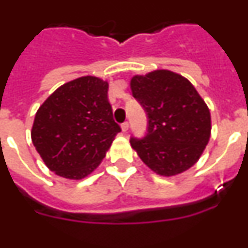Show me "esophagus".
<instances>
[{
    "label": "esophagus",
    "mask_w": 248,
    "mask_h": 248,
    "mask_svg": "<svg viewBox=\"0 0 248 248\" xmlns=\"http://www.w3.org/2000/svg\"><path fill=\"white\" fill-rule=\"evenodd\" d=\"M128 129H129V123L128 122H124L122 124V130L123 131H128Z\"/></svg>",
    "instance_id": "esophagus-1"
}]
</instances>
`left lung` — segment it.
I'll return each mask as SVG.
<instances>
[{
	"label": "left lung",
	"mask_w": 248,
	"mask_h": 248,
	"mask_svg": "<svg viewBox=\"0 0 248 248\" xmlns=\"http://www.w3.org/2000/svg\"><path fill=\"white\" fill-rule=\"evenodd\" d=\"M130 88L148 115V133L130 138L131 148L163 176L191 168L211 135L210 110L194 85L180 74L157 69L133 77Z\"/></svg>",
	"instance_id": "left-lung-1"
}]
</instances>
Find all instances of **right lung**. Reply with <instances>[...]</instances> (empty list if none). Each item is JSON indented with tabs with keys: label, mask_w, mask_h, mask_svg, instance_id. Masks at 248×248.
Instances as JSON below:
<instances>
[{
	"label": "right lung",
	"mask_w": 248,
	"mask_h": 248,
	"mask_svg": "<svg viewBox=\"0 0 248 248\" xmlns=\"http://www.w3.org/2000/svg\"><path fill=\"white\" fill-rule=\"evenodd\" d=\"M108 82L80 77L61 85L34 117L32 143L50 171L80 180L98 168L119 124L108 100Z\"/></svg>",
	"instance_id": "right-lung-1"
}]
</instances>
